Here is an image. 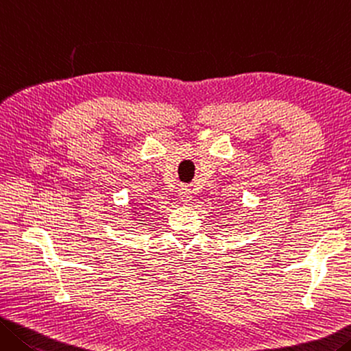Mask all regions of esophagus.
I'll list each match as a JSON object with an SVG mask.
<instances>
[{"instance_id":"34e87169","label":"esophagus","mask_w":351,"mask_h":351,"mask_svg":"<svg viewBox=\"0 0 351 351\" xmlns=\"http://www.w3.org/2000/svg\"><path fill=\"white\" fill-rule=\"evenodd\" d=\"M179 199H180L182 204H189V202H191V199H193V191L188 186H182L179 189Z\"/></svg>"}]
</instances>
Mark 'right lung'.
I'll list each match as a JSON object with an SVG mask.
<instances>
[{"mask_svg":"<svg viewBox=\"0 0 351 351\" xmlns=\"http://www.w3.org/2000/svg\"><path fill=\"white\" fill-rule=\"evenodd\" d=\"M132 208L134 210H130V213H132V217H130V221H141V219H138V217H140V210L136 208V206H132Z\"/></svg>","mask_w":351,"mask_h":351,"instance_id":"1","label":"right lung"}]
</instances>
